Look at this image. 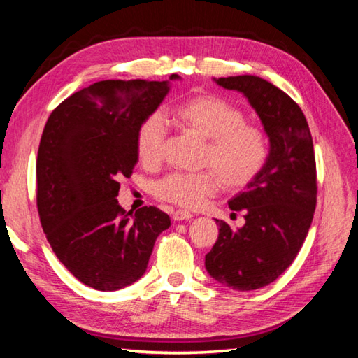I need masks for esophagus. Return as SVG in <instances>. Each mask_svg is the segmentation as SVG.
<instances>
[{
	"mask_svg": "<svg viewBox=\"0 0 358 358\" xmlns=\"http://www.w3.org/2000/svg\"><path fill=\"white\" fill-rule=\"evenodd\" d=\"M191 217H192V215L189 213V211H185V210H177V211H173V215H172L173 221H187V220H191Z\"/></svg>",
	"mask_w": 358,
	"mask_h": 358,
	"instance_id": "obj_1",
	"label": "esophagus"
}]
</instances>
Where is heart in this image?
Segmentation results:
<instances>
[{"label":"heart","instance_id":"b5f03b06","mask_svg":"<svg viewBox=\"0 0 358 358\" xmlns=\"http://www.w3.org/2000/svg\"><path fill=\"white\" fill-rule=\"evenodd\" d=\"M181 126L207 141L202 166L211 171L201 173L166 175L155 185L161 201L183 208H197L217 189H243L257 177L268 156L265 132L245 123V113L215 94L192 96L173 110ZM166 120L153 113L142 121L136 136V150L142 164L155 167L161 162L166 142Z\"/></svg>","mask_w":358,"mask_h":358}]
</instances>
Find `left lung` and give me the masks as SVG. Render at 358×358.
<instances>
[{
	"label": "left lung",
	"instance_id": "obj_1",
	"mask_svg": "<svg viewBox=\"0 0 358 358\" xmlns=\"http://www.w3.org/2000/svg\"><path fill=\"white\" fill-rule=\"evenodd\" d=\"M245 96L268 137L260 173L229 201L245 211V224L220 222L215 246L205 256L208 275L234 290L268 286L294 262L316 210V159L308 121L292 98L257 76L213 78Z\"/></svg>",
	"mask_w": 358,
	"mask_h": 358
}]
</instances>
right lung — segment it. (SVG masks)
<instances>
[{"instance_id":"1","label":"right lung","mask_w":358,"mask_h":358,"mask_svg":"<svg viewBox=\"0 0 358 358\" xmlns=\"http://www.w3.org/2000/svg\"><path fill=\"white\" fill-rule=\"evenodd\" d=\"M180 78L102 80L64 99L45 123L36 164L42 229L59 262L96 290L141 280L171 226L156 207L126 213L117 196L137 164L138 126Z\"/></svg>"}]
</instances>
